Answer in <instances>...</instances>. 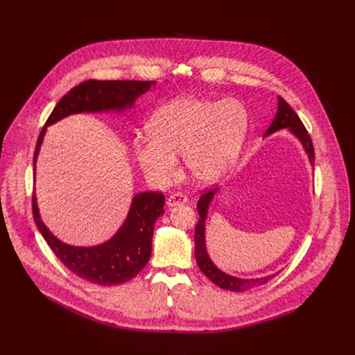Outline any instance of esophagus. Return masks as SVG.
I'll return each instance as SVG.
<instances>
[{
    "label": "esophagus",
    "instance_id": "1",
    "mask_svg": "<svg viewBox=\"0 0 355 355\" xmlns=\"http://www.w3.org/2000/svg\"><path fill=\"white\" fill-rule=\"evenodd\" d=\"M187 202H188V199H187L185 195H182V193H174V195H171V196L167 198V207H168V208H174V207H177V205H184V204H187Z\"/></svg>",
    "mask_w": 355,
    "mask_h": 355
}]
</instances>
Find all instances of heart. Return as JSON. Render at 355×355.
Wrapping results in <instances>:
<instances>
[{
  "label": "heart",
  "instance_id": "obj_1",
  "mask_svg": "<svg viewBox=\"0 0 355 355\" xmlns=\"http://www.w3.org/2000/svg\"><path fill=\"white\" fill-rule=\"evenodd\" d=\"M247 128V111L237 99L181 96L151 115L146 125L148 136L132 140V155L156 187L177 177L180 155L193 181L212 185L236 166Z\"/></svg>",
  "mask_w": 355,
  "mask_h": 355
}]
</instances>
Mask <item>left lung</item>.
<instances>
[{
  "label": "left lung",
  "instance_id": "1",
  "mask_svg": "<svg viewBox=\"0 0 355 355\" xmlns=\"http://www.w3.org/2000/svg\"><path fill=\"white\" fill-rule=\"evenodd\" d=\"M282 129L289 130L299 140L303 150H305L311 166H315V150H313L311 136L308 135L305 126H303V123L300 122V119L295 114V111L285 103V99L278 96L277 114H275L270 128L267 129L264 137H267L278 130H282ZM218 192H219V188L205 192L204 195H200L198 204H196L199 220L195 227V259H196L199 270L204 272L215 285H218L222 289L232 291V292H244L251 288H256V286L267 284L278 272L267 275V277H260V278H239V277H234V275H230V274L222 271L212 261L209 252H208V248H207V219H208L209 207L212 204L214 198L218 195Z\"/></svg>",
  "mask_w": 355,
  "mask_h": 355
}]
</instances>
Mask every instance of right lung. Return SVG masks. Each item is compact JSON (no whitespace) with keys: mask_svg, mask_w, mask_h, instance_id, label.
<instances>
[{"mask_svg":"<svg viewBox=\"0 0 355 355\" xmlns=\"http://www.w3.org/2000/svg\"><path fill=\"white\" fill-rule=\"evenodd\" d=\"M156 84V81L88 80L71 88L59 101L39 135L33 156V178L36 180V162L47 126L77 114H123ZM164 200L162 192L136 193L116 233L110 240L89 247L67 244L50 232L42 220L36 193L32 198V211L43 239L71 272L88 282L111 286L132 279L148 263L155 223L164 214Z\"/></svg>","mask_w":355,"mask_h":355,"instance_id":"obj_1","label":"right lung"}]
</instances>
